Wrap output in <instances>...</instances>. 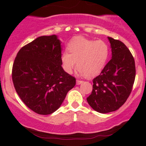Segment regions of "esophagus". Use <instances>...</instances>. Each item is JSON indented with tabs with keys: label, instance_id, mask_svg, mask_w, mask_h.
Returning <instances> with one entry per match:
<instances>
[{
	"label": "esophagus",
	"instance_id": "1",
	"mask_svg": "<svg viewBox=\"0 0 146 146\" xmlns=\"http://www.w3.org/2000/svg\"><path fill=\"white\" fill-rule=\"evenodd\" d=\"M82 82H83V81H82V80H76V84L77 85L81 84Z\"/></svg>",
	"mask_w": 146,
	"mask_h": 146
}]
</instances>
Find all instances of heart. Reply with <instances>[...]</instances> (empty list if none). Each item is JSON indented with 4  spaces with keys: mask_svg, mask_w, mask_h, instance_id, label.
I'll list each match as a JSON object with an SVG mask.
<instances>
[{
    "mask_svg": "<svg viewBox=\"0 0 146 146\" xmlns=\"http://www.w3.org/2000/svg\"><path fill=\"white\" fill-rule=\"evenodd\" d=\"M67 50L61 55V63L66 73L71 74L78 66V73L90 78L97 75L104 67L108 56L109 47L102 40H92L77 37L70 42Z\"/></svg>",
    "mask_w": 146,
    "mask_h": 146,
    "instance_id": "b5f03b06",
    "label": "heart"
}]
</instances>
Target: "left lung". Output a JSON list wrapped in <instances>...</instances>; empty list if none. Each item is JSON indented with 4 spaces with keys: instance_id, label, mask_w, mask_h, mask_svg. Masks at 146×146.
<instances>
[{
    "instance_id": "1",
    "label": "left lung",
    "mask_w": 146,
    "mask_h": 146,
    "mask_svg": "<svg viewBox=\"0 0 146 146\" xmlns=\"http://www.w3.org/2000/svg\"><path fill=\"white\" fill-rule=\"evenodd\" d=\"M111 60L93 80V90L86 98L93 110L108 113L118 110L130 95L135 79L133 56L123 42L108 37Z\"/></svg>"
}]
</instances>
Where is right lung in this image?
Segmentation results:
<instances>
[{"instance_id": "1", "label": "right lung", "mask_w": 146, "mask_h": 146, "mask_svg": "<svg viewBox=\"0 0 146 146\" xmlns=\"http://www.w3.org/2000/svg\"><path fill=\"white\" fill-rule=\"evenodd\" d=\"M61 43L56 35L38 37L20 49L13 64L16 93L39 115L54 113L75 85V78L62 67Z\"/></svg>"}]
</instances>
